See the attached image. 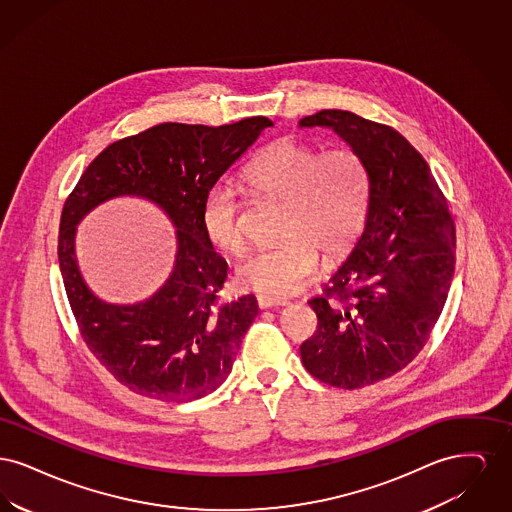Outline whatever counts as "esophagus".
<instances>
[{
  "instance_id": "1",
  "label": "esophagus",
  "mask_w": 512,
  "mask_h": 512,
  "mask_svg": "<svg viewBox=\"0 0 512 512\" xmlns=\"http://www.w3.org/2000/svg\"><path fill=\"white\" fill-rule=\"evenodd\" d=\"M288 301L282 299V297H270V295H259L257 297V305L259 309H272V307H282L286 305Z\"/></svg>"
}]
</instances>
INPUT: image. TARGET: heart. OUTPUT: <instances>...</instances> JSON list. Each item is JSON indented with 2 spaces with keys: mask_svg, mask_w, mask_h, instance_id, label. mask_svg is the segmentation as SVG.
<instances>
[{
  "mask_svg": "<svg viewBox=\"0 0 512 512\" xmlns=\"http://www.w3.org/2000/svg\"><path fill=\"white\" fill-rule=\"evenodd\" d=\"M244 180L253 194L284 209V242L253 251L236 270L245 290L270 297L297 292L315 274L318 253L326 261L340 259L365 224L370 176L365 159L353 147L322 151L295 138H282L247 163ZM201 224L209 242L222 251H244L242 201L232 184L219 182L209 188Z\"/></svg>",
  "mask_w": 512,
  "mask_h": 512,
  "instance_id": "heart-1",
  "label": "heart"
}]
</instances>
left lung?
<instances>
[{"label":"left lung","mask_w":512,"mask_h":512,"mask_svg":"<svg viewBox=\"0 0 512 512\" xmlns=\"http://www.w3.org/2000/svg\"><path fill=\"white\" fill-rule=\"evenodd\" d=\"M299 126H328L365 159V230L324 295L303 366L320 382L359 390L413 361L443 311L455 270V222L424 157L388 124L324 109Z\"/></svg>","instance_id":"1"}]
</instances>
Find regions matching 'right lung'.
Wrapping results in <instances>:
<instances>
[{
    "mask_svg": "<svg viewBox=\"0 0 512 512\" xmlns=\"http://www.w3.org/2000/svg\"><path fill=\"white\" fill-rule=\"evenodd\" d=\"M268 126L267 117L222 126H151L105 147L67 197L57 242L65 292L82 340L128 390L182 403L213 393L228 378L259 309L253 295L219 303L228 265L203 232L201 207L209 188ZM121 194L153 200L177 226L170 280L134 306L96 298L73 257L75 224L99 202Z\"/></svg>",
    "mask_w": 512,
    "mask_h": 512,
    "instance_id": "1",
    "label": "right lung"
}]
</instances>
